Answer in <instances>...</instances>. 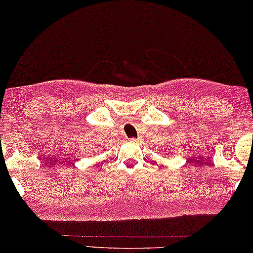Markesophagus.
Wrapping results in <instances>:
<instances>
[{
	"mask_svg": "<svg viewBox=\"0 0 253 253\" xmlns=\"http://www.w3.org/2000/svg\"><path fill=\"white\" fill-rule=\"evenodd\" d=\"M129 142H131V143H139V142H141V139L131 138V139H129Z\"/></svg>",
	"mask_w": 253,
	"mask_h": 253,
	"instance_id": "esophagus-1",
	"label": "esophagus"
}]
</instances>
